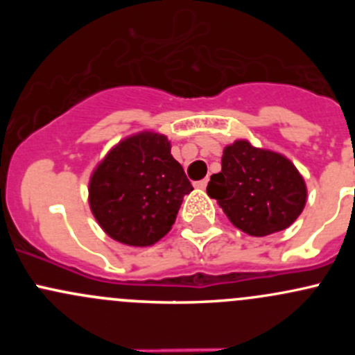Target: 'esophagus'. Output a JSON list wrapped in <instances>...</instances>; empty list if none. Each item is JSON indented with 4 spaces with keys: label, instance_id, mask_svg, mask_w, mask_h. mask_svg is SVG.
<instances>
[{
    "label": "esophagus",
    "instance_id": "esophagus-1",
    "mask_svg": "<svg viewBox=\"0 0 355 355\" xmlns=\"http://www.w3.org/2000/svg\"><path fill=\"white\" fill-rule=\"evenodd\" d=\"M196 187L198 189H206V185H207V180L206 178H202V180H199V182H196Z\"/></svg>",
    "mask_w": 355,
    "mask_h": 355
}]
</instances>
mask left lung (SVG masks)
<instances>
[{"label": "left lung", "instance_id": "left-lung-1", "mask_svg": "<svg viewBox=\"0 0 355 355\" xmlns=\"http://www.w3.org/2000/svg\"><path fill=\"white\" fill-rule=\"evenodd\" d=\"M207 196L218 200L239 230L264 237L297 220L307 191L287 157L237 141L225 148L221 171L211 175Z\"/></svg>", "mask_w": 355, "mask_h": 355}]
</instances>
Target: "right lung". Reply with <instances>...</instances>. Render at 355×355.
Returning a JSON list of instances; mask_svg holds the SVG:
<instances>
[{"mask_svg": "<svg viewBox=\"0 0 355 355\" xmlns=\"http://www.w3.org/2000/svg\"><path fill=\"white\" fill-rule=\"evenodd\" d=\"M170 151L164 135L144 132L121 141L96 168L89 204L111 239L146 247L171 230L192 185Z\"/></svg>", "mask_w": 355, "mask_h": 355, "instance_id": "add662e5", "label": "right lung"}]
</instances>
